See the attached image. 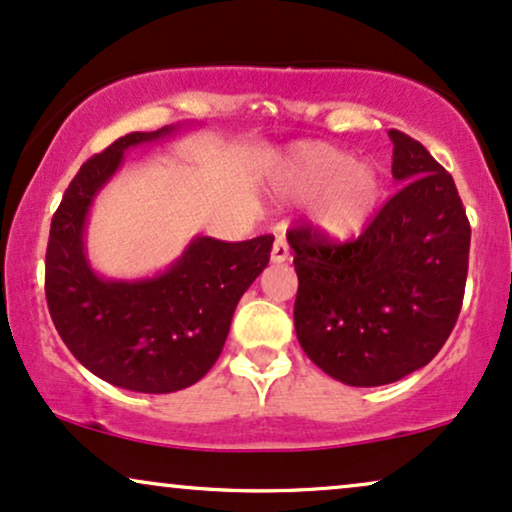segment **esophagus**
I'll return each instance as SVG.
<instances>
[{
  "label": "esophagus",
  "mask_w": 512,
  "mask_h": 512,
  "mask_svg": "<svg viewBox=\"0 0 512 512\" xmlns=\"http://www.w3.org/2000/svg\"><path fill=\"white\" fill-rule=\"evenodd\" d=\"M288 257H290V248H288L286 238L278 236L276 243H274V248H271V262L281 264V262H286Z\"/></svg>",
  "instance_id": "34e87169"
}]
</instances>
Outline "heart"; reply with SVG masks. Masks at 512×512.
<instances>
[{"label": "heart", "instance_id": "b5f03b06", "mask_svg": "<svg viewBox=\"0 0 512 512\" xmlns=\"http://www.w3.org/2000/svg\"><path fill=\"white\" fill-rule=\"evenodd\" d=\"M276 193L312 201V222L331 241H349L371 224L383 198V177L371 163L331 144L297 146L276 177Z\"/></svg>", "mask_w": 512, "mask_h": 512}]
</instances>
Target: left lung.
Returning a JSON list of instances; mask_svg holds the SVG:
<instances>
[{
  "mask_svg": "<svg viewBox=\"0 0 512 512\" xmlns=\"http://www.w3.org/2000/svg\"><path fill=\"white\" fill-rule=\"evenodd\" d=\"M399 191L364 234L335 243L304 224L295 252V333L309 359L352 387L397 383L435 359L461 314L470 222L454 177L390 129Z\"/></svg>",
  "mask_w": 512,
  "mask_h": 512,
  "instance_id": "8db88e82",
  "label": "left lung"
}]
</instances>
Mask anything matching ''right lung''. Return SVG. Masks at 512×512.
<instances>
[{"label": "right lung", "mask_w": 512, "mask_h": 512, "mask_svg": "<svg viewBox=\"0 0 512 512\" xmlns=\"http://www.w3.org/2000/svg\"><path fill=\"white\" fill-rule=\"evenodd\" d=\"M132 132L92 155L54 212L44 290L58 335L84 368L132 392L167 394L215 366L234 309L269 264L274 236L226 243L198 236L170 269L141 281H106L84 255L89 205L129 146L172 134Z\"/></svg>", "instance_id": "obj_1"}]
</instances>
